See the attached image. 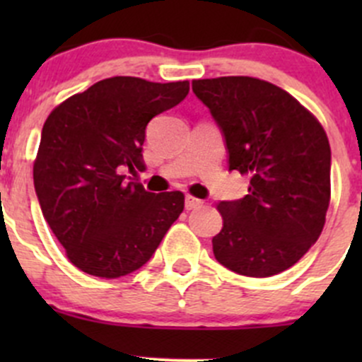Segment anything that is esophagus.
Here are the masks:
<instances>
[{"label":"esophagus","instance_id":"esophagus-1","mask_svg":"<svg viewBox=\"0 0 362 362\" xmlns=\"http://www.w3.org/2000/svg\"><path fill=\"white\" fill-rule=\"evenodd\" d=\"M203 204L202 199L194 198V196H185V210H194V208H199Z\"/></svg>","mask_w":362,"mask_h":362}]
</instances>
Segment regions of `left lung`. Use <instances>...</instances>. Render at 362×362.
Listing matches in <instances>:
<instances>
[{
	"label": "left lung",
	"mask_w": 362,
	"mask_h": 362,
	"mask_svg": "<svg viewBox=\"0 0 362 362\" xmlns=\"http://www.w3.org/2000/svg\"><path fill=\"white\" fill-rule=\"evenodd\" d=\"M221 127L229 171L250 178L245 198L217 204L222 229L214 255L245 276L294 266L317 242L331 198L326 131L296 98L252 76L192 82Z\"/></svg>",
	"instance_id": "obj_1"
}]
</instances>
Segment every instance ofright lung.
I'll return each instance as SVG.
<instances>
[{
    "label": "right lung",
    "mask_w": 362,
    "mask_h": 362,
    "mask_svg": "<svg viewBox=\"0 0 362 362\" xmlns=\"http://www.w3.org/2000/svg\"><path fill=\"white\" fill-rule=\"evenodd\" d=\"M189 82L112 76L68 98L47 117L33 166L43 217L83 273L119 279L152 257L184 210L180 191H145L126 175L144 171L147 124L177 107Z\"/></svg>",
    "instance_id": "add662e5"
}]
</instances>
